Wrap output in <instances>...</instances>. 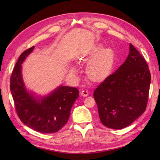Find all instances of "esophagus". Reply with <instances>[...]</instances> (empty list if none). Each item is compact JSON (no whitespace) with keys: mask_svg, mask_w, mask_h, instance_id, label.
<instances>
[{"mask_svg":"<svg viewBox=\"0 0 160 160\" xmlns=\"http://www.w3.org/2000/svg\"><path fill=\"white\" fill-rule=\"evenodd\" d=\"M80 94H81V96L86 97L88 96V95H89V92H88V91H87V90H82V91H81Z\"/></svg>","mask_w":160,"mask_h":160,"instance_id":"obj_1","label":"esophagus"}]
</instances>
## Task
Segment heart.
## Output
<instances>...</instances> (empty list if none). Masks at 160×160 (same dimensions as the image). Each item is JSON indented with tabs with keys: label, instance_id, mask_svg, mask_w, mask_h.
I'll list each match as a JSON object with an SVG mask.
<instances>
[{
	"label": "heart",
	"instance_id": "heart-1",
	"mask_svg": "<svg viewBox=\"0 0 160 160\" xmlns=\"http://www.w3.org/2000/svg\"><path fill=\"white\" fill-rule=\"evenodd\" d=\"M91 56L93 58L88 62L86 67L87 75L94 81L102 80L109 73L113 66L114 52L109 47L103 48L102 45L98 44L91 51L90 57ZM70 72L76 75L78 69L72 67L70 69Z\"/></svg>",
	"mask_w": 160,
	"mask_h": 160
}]
</instances>
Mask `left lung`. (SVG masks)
Here are the masks:
<instances>
[{"instance_id":"obj_1","label":"left lung","mask_w":160,"mask_h":160,"mask_svg":"<svg viewBox=\"0 0 160 160\" xmlns=\"http://www.w3.org/2000/svg\"><path fill=\"white\" fill-rule=\"evenodd\" d=\"M150 84L148 64L130 44L124 62L93 93L102 124L110 128L121 129L132 123L146 110Z\"/></svg>"}]
</instances>
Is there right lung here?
Segmentation results:
<instances>
[{"label": "right lung", "mask_w": 160, "mask_h": 160, "mask_svg": "<svg viewBox=\"0 0 160 160\" xmlns=\"http://www.w3.org/2000/svg\"><path fill=\"white\" fill-rule=\"evenodd\" d=\"M34 46L20 56L10 79V91L20 120L28 127L43 133H53L65 125L71 107L79 97L77 88L60 85L47 96L28 90L22 77V64Z\"/></svg>", "instance_id": "add662e5"}]
</instances>
